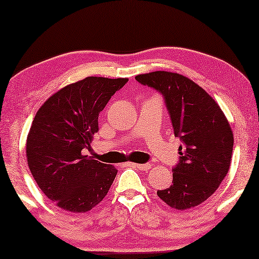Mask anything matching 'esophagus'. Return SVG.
<instances>
[{
    "instance_id": "1",
    "label": "esophagus",
    "mask_w": 259,
    "mask_h": 259,
    "mask_svg": "<svg viewBox=\"0 0 259 259\" xmlns=\"http://www.w3.org/2000/svg\"><path fill=\"white\" fill-rule=\"evenodd\" d=\"M130 166L135 167V169L137 170H141V171H145V170H149L151 167V165L147 163V164H137V163H130Z\"/></svg>"
}]
</instances>
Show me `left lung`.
I'll return each mask as SVG.
<instances>
[{
  "label": "left lung",
  "mask_w": 259,
  "mask_h": 259,
  "mask_svg": "<svg viewBox=\"0 0 259 259\" xmlns=\"http://www.w3.org/2000/svg\"><path fill=\"white\" fill-rule=\"evenodd\" d=\"M136 81L164 96L175 136L183 142L172 184L157 196L176 210L206 201L231 165L234 133L216 101L190 78L171 71L137 75Z\"/></svg>",
  "instance_id": "8db88e82"
}]
</instances>
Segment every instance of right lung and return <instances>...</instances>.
Here are the masks:
<instances>
[{"label": "right lung", "mask_w": 259, "mask_h": 259, "mask_svg": "<svg viewBox=\"0 0 259 259\" xmlns=\"http://www.w3.org/2000/svg\"><path fill=\"white\" fill-rule=\"evenodd\" d=\"M128 78L89 76L52 95L36 112L25 154L38 188L56 205L87 212L103 201L117 169L83 155L98 131V115Z\"/></svg>", "instance_id": "right-lung-1"}]
</instances>
